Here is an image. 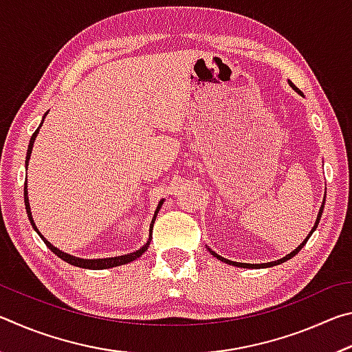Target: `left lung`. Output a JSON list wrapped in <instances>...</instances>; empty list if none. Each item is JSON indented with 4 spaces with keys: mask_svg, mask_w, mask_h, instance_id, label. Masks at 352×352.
Returning a JSON list of instances; mask_svg holds the SVG:
<instances>
[{
    "mask_svg": "<svg viewBox=\"0 0 352 352\" xmlns=\"http://www.w3.org/2000/svg\"><path fill=\"white\" fill-rule=\"evenodd\" d=\"M290 83V87L292 88H295V85H294V83H292V82H289ZM295 90H296V88H295ZM323 208H324V201H323V205H321V208H320V212H318V216H317V222H315V225H314V228H312V231H311V234L314 233V231H315V228H317V226H318V222H320V217H321V212H323ZM311 234H309L307 237H306V241H302V243H301V245L300 247H298V248H295L294 250V252H292L290 254H287V256H285V258H283V259H278V261H275V262H267V264H261V265H258V264H242V262H233V261H228V259H225V258H222V256H219V254H216V253H214V252H211V250H210V252L214 254V256H216V258L217 259H220V261H223V262H226V264H233V265H236V267H243V269H258V267H273V265H278V264H281V262H284V261H287V259H290V258H294V256L298 253V252H300V250L302 248V247H305V243L307 242V239H309V237H311Z\"/></svg>",
    "mask_w": 352,
    "mask_h": 352,
    "instance_id": "obj_1",
    "label": "left lung"
}]
</instances>
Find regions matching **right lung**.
Masks as SVG:
<instances>
[{"label": "right lung", "instance_id": "right-lung-1", "mask_svg": "<svg viewBox=\"0 0 352 352\" xmlns=\"http://www.w3.org/2000/svg\"><path fill=\"white\" fill-rule=\"evenodd\" d=\"M45 116H46V115H45ZM45 116H43V121H45ZM41 124H43V122H41ZM41 124H40V126H38V129L41 127ZM38 129L35 130L34 135L31 136V141H29V147H28V153H26V168H28L29 158H31L32 146H34L35 136H37V133H38ZM25 205H26V212H28V217H29V220H31V225L34 226V230L37 231V233H38L37 226H35L34 220H32L31 208H29V199H28V186H26V183H25ZM162 205H163V200L160 201V205H158V208H157V211H155V216H153V220H152V223H151V234H152V228H153L155 217H157V212L160 211V208H162ZM38 236L41 237V239H43V242L46 243V247L50 248L52 253L57 254L58 258L63 259L65 262H68V264H71V265L80 267V269H91V270H102V269H110V267L122 265V264H127V262H132V261H135V259H138L140 256H141L142 253H144L146 250H147L148 243H151V239H148V241H147V243H146V245L142 247V248H140L138 252H135V253H130V254H124V256H116V258H107V259H80V258H76V256H71V254H67V253L60 252V250H57L54 245H51V243L47 242V241L45 239V237L41 236L40 233H38Z\"/></svg>", "mask_w": 352, "mask_h": 352}]
</instances>
